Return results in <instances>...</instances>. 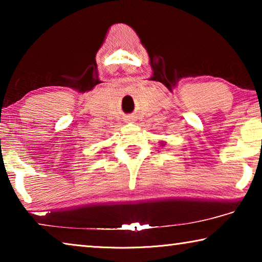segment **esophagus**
<instances>
[{
	"instance_id": "34e87169",
	"label": "esophagus",
	"mask_w": 262,
	"mask_h": 262,
	"mask_svg": "<svg viewBox=\"0 0 262 262\" xmlns=\"http://www.w3.org/2000/svg\"><path fill=\"white\" fill-rule=\"evenodd\" d=\"M134 121V117H127L126 118V122H133Z\"/></svg>"
}]
</instances>
